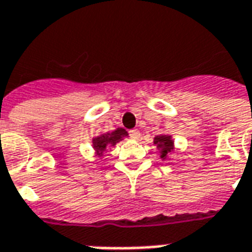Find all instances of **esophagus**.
I'll return each mask as SVG.
<instances>
[{"label":"esophagus","mask_w":252,"mask_h":252,"mask_svg":"<svg viewBox=\"0 0 252 252\" xmlns=\"http://www.w3.org/2000/svg\"><path fill=\"white\" fill-rule=\"evenodd\" d=\"M129 136L132 138H134V140H137V138L140 137V130H138V129L129 130Z\"/></svg>","instance_id":"obj_1"}]
</instances>
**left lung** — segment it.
Returning a JSON list of instances; mask_svg holds the SVG:
<instances>
[{
	"label": "left lung",
	"mask_w": 252,
	"mask_h": 252,
	"mask_svg": "<svg viewBox=\"0 0 252 252\" xmlns=\"http://www.w3.org/2000/svg\"><path fill=\"white\" fill-rule=\"evenodd\" d=\"M154 144L157 145V148L161 149V158H166L168 152L172 150V140L170 136H165V134L157 136L154 138Z\"/></svg>",
	"instance_id": "8db88e82"
}]
</instances>
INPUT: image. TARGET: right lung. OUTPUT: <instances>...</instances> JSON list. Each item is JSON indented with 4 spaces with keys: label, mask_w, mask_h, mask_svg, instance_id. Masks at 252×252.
<instances>
[{
    "label": "right lung",
    "mask_w": 252,
    "mask_h": 252,
    "mask_svg": "<svg viewBox=\"0 0 252 252\" xmlns=\"http://www.w3.org/2000/svg\"><path fill=\"white\" fill-rule=\"evenodd\" d=\"M126 130L123 129V128H118L114 132H111V133H104L100 134L98 137H95L93 140V145H94L95 150L98 152V154H102L104 152L107 146H112L115 145L116 142H119L122 140L124 136H126Z\"/></svg>",
    "instance_id": "right-lung-1"
}]
</instances>
